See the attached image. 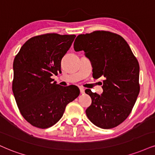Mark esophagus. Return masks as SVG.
<instances>
[{"label": "esophagus", "mask_w": 155, "mask_h": 155, "mask_svg": "<svg viewBox=\"0 0 155 155\" xmlns=\"http://www.w3.org/2000/svg\"><path fill=\"white\" fill-rule=\"evenodd\" d=\"M79 89H80V92H81V94H84V87H79Z\"/></svg>", "instance_id": "34e87169"}]
</instances>
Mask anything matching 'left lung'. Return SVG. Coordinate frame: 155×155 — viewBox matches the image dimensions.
Masks as SVG:
<instances>
[{"label":"left lung","instance_id":"obj_1","mask_svg":"<svg viewBox=\"0 0 155 155\" xmlns=\"http://www.w3.org/2000/svg\"><path fill=\"white\" fill-rule=\"evenodd\" d=\"M75 51H84L90 60L93 77H104L101 94L86 89L92 104L86 110L89 120L104 129L124 122L132 110L139 93V65L126 41L107 31L79 35Z\"/></svg>","mask_w":155,"mask_h":155}]
</instances>
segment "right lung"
<instances>
[{
  "instance_id": "obj_1",
  "label": "right lung",
  "mask_w": 155,
  "mask_h": 155,
  "mask_svg": "<svg viewBox=\"0 0 155 155\" xmlns=\"http://www.w3.org/2000/svg\"><path fill=\"white\" fill-rule=\"evenodd\" d=\"M75 37L55 33L31 37L15 57L13 93L22 116L35 127L56 124L79 95L77 87H62L51 78L61 71V60Z\"/></svg>"
}]
</instances>
